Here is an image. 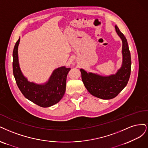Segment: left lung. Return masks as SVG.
Listing matches in <instances>:
<instances>
[{"label": "left lung", "instance_id": "8db88e82", "mask_svg": "<svg viewBox=\"0 0 148 148\" xmlns=\"http://www.w3.org/2000/svg\"><path fill=\"white\" fill-rule=\"evenodd\" d=\"M116 31L122 41V64L115 74L102 76L92 73H87L80 69L82 80L85 88L93 96L103 99L115 98L125 88L131 73V56L127 39L115 26Z\"/></svg>", "mask_w": 148, "mask_h": 148}]
</instances>
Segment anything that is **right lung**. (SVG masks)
Returning <instances> with one entry per match:
<instances>
[{"label":"right lung","instance_id":"right-lung-1","mask_svg":"<svg viewBox=\"0 0 148 148\" xmlns=\"http://www.w3.org/2000/svg\"><path fill=\"white\" fill-rule=\"evenodd\" d=\"M20 38L16 42L13 51V73L16 84L27 99L42 108L53 106L58 103L66 91V78L71 68L65 66L53 71L49 80L44 84L30 82L23 75L18 61V47Z\"/></svg>","mask_w":148,"mask_h":148}]
</instances>
